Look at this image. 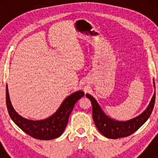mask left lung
Returning <instances> with one entry per match:
<instances>
[{"mask_svg": "<svg viewBox=\"0 0 158 158\" xmlns=\"http://www.w3.org/2000/svg\"><path fill=\"white\" fill-rule=\"evenodd\" d=\"M153 85L154 88H155V81H153ZM86 97L91 101L93 118L96 128L103 136L110 139H118L121 137H128L137 131L150 117L154 108L155 101V93H154L150 104L140 115L129 121L121 122L112 119L106 115L96 99L92 96L90 94H86Z\"/></svg>", "mask_w": 158, "mask_h": 158, "instance_id": "8db88e82", "label": "left lung"}]
</instances>
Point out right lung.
I'll use <instances>...</instances> for the list:
<instances>
[{
	"mask_svg": "<svg viewBox=\"0 0 158 158\" xmlns=\"http://www.w3.org/2000/svg\"><path fill=\"white\" fill-rule=\"evenodd\" d=\"M84 92L73 93L63 101L55 114L43 120H29L21 116L15 111L10 103L8 86L6 85V106L10 117L25 133L37 139L49 140L59 137L68 123L70 114L75 103L84 96Z\"/></svg>",
	"mask_w": 158,
	"mask_h": 158,
	"instance_id": "1",
	"label": "right lung"
}]
</instances>
